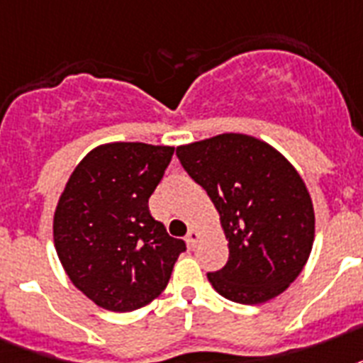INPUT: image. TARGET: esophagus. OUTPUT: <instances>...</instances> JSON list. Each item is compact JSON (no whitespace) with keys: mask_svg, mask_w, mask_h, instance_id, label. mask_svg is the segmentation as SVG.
<instances>
[{"mask_svg":"<svg viewBox=\"0 0 363 363\" xmlns=\"http://www.w3.org/2000/svg\"><path fill=\"white\" fill-rule=\"evenodd\" d=\"M186 242H188V246H190V248H196L197 242H199V233H197L196 229H190V231H188Z\"/></svg>","mask_w":363,"mask_h":363,"instance_id":"1","label":"esophagus"}]
</instances>
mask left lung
<instances>
[{
    "instance_id": "8db88e82",
    "label": "left lung",
    "mask_w": 363,
    "mask_h": 363,
    "mask_svg": "<svg viewBox=\"0 0 363 363\" xmlns=\"http://www.w3.org/2000/svg\"><path fill=\"white\" fill-rule=\"evenodd\" d=\"M188 175L220 212L225 267L207 278L223 298L263 304L284 293L308 263L313 203L285 156L252 135L222 134L177 147Z\"/></svg>"
}]
</instances>
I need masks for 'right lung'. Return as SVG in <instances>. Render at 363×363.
Wrapping results in <instances>:
<instances>
[{"label": "right lung", "mask_w": 363, "mask_h": 363, "mask_svg": "<svg viewBox=\"0 0 363 363\" xmlns=\"http://www.w3.org/2000/svg\"><path fill=\"white\" fill-rule=\"evenodd\" d=\"M173 147L100 145L79 162L59 197L54 242L70 281L96 306L134 311L166 289L186 250L149 211Z\"/></svg>", "instance_id": "obj_1"}]
</instances>
